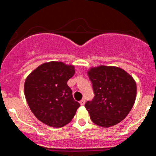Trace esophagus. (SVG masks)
Here are the masks:
<instances>
[{
	"label": "esophagus",
	"instance_id": "1",
	"mask_svg": "<svg viewBox=\"0 0 156 156\" xmlns=\"http://www.w3.org/2000/svg\"><path fill=\"white\" fill-rule=\"evenodd\" d=\"M85 102H86V100L85 99L81 100V101H80V104L81 105H83L84 104H85Z\"/></svg>",
	"mask_w": 156,
	"mask_h": 156
}]
</instances>
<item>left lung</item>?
Masks as SVG:
<instances>
[{"label":"left lung","mask_w":156,"mask_h":156,"mask_svg":"<svg viewBox=\"0 0 156 156\" xmlns=\"http://www.w3.org/2000/svg\"><path fill=\"white\" fill-rule=\"evenodd\" d=\"M94 97L85 104L94 124L108 128L120 122L131 110L136 97L133 78L121 68L100 66L88 72Z\"/></svg>","instance_id":"obj_1"}]
</instances>
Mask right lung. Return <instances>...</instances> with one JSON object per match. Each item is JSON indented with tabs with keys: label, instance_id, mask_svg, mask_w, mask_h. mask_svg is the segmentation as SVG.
Wrapping results in <instances>:
<instances>
[{
	"label": "right lung",
	"instance_id": "right-lung-1",
	"mask_svg": "<svg viewBox=\"0 0 156 156\" xmlns=\"http://www.w3.org/2000/svg\"><path fill=\"white\" fill-rule=\"evenodd\" d=\"M74 74L73 66L50 62L39 66L27 77L25 96L39 120L54 128H60L72 120L80 106L67 85Z\"/></svg>",
	"mask_w": 156,
	"mask_h": 156
}]
</instances>
